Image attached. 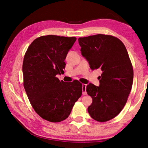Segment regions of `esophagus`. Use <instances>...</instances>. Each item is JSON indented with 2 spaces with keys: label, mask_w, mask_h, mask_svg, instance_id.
Returning <instances> with one entry per match:
<instances>
[{
  "label": "esophagus",
  "mask_w": 148,
  "mask_h": 148,
  "mask_svg": "<svg viewBox=\"0 0 148 148\" xmlns=\"http://www.w3.org/2000/svg\"><path fill=\"white\" fill-rule=\"evenodd\" d=\"M83 95H86L87 93H86V84H83Z\"/></svg>",
  "instance_id": "34e87169"
}]
</instances>
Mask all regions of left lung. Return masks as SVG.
Masks as SVG:
<instances>
[{
	"label": "left lung",
	"instance_id": "1",
	"mask_svg": "<svg viewBox=\"0 0 148 148\" xmlns=\"http://www.w3.org/2000/svg\"><path fill=\"white\" fill-rule=\"evenodd\" d=\"M78 42L90 68L102 71L99 86H86L93 100L88 111L95 120L108 121L121 111L132 87L134 71L127 50L117 37L105 34L79 37Z\"/></svg>",
	"mask_w": 148,
	"mask_h": 148
}]
</instances>
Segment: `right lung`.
Here are the masks:
<instances>
[{
  "mask_svg": "<svg viewBox=\"0 0 148 148\" xmlns=\"http://www.w3.org/2000/svg\"><path fill=\"white\" fill-rule=\"evenodd\" d=\"M76 40L75 37L40 36L30 44L23 62V86L34 111L46 120L57 123L69 117L82 95L79 81H60L64 62Z\"/></svg>",
  "mask_w": 148,
  "mask_h": 148,
  "instance_id": "add662e5",
  "label": "right lung"
}]
</instances>
